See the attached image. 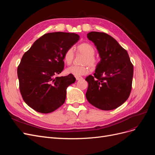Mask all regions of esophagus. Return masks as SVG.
<instances>
[{
    "label": "esophagus",
    "instance_id": "34e87169",
    "mask_svg": "<svg viewBox=\"0 0 155 155\" xmlns=\"http://www.w3.org/2000/svg\"><path fill=\"white\" fill-rule=\"evenodd\" d=\"M75 77H76V79L77 81H78V80H80V79H83V78L81 77V76H75Z\"/></svg>",
    "mask_w": 155,
    "mask_h": 155
}]
</instances>
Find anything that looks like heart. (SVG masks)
Listing matches in <instances>:
<instances>
[{"instance_id":"1","label":"heart","mask_w":155,"mask_h":155,"mask_svg":"<svg viewBox=\"0 0 155 155\" xmlns=\"http://www.w3.org/2000/svg\"><path fill=\"white\" fill-rule=\"evenodd\" d=\"M77 50L78 52H80L85 55V57L83 60V64H88L91 67H95L97 64V59L94 55L95 54V50L93 46L87 43H84L78 46ZM74 56V50L72 48H68L65 51L63 55V59L65 63L70 64L72 62ZM88 67L87 65H81V66H76L72 65L66 69V73L68 74H72L75 76H81L89 72Z\"/></svg>"}]
</instances>
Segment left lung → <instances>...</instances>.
<instances>
[{"instance_id": "8db88e82", "label": "left lung", "mask_w": 155, "mask_h": 155, "mask_svg": "<svg viewBox=\"0 0 155 155\" xmlns=\"http://www.w3.org/2000/svg\"><path fill=\"white\" fill-rule=\"evenodd\" d=\"M87 38L93 42L100 58L94 76H88L86 97L97 109L110 110L128 99L133 77V65L129 54L115 39L104 32L91 31Z\"/></svg>"}]
</instances>
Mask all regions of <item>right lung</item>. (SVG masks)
Segmentation results:
<instances>
[{"mask_svg":"<svg viewBox=\"0 0 155 155\" xmlns=\"http://www.w3.org/2000/svg\"><path fill=\"white\" fill-rule=\"evenodd\" d=\"M79 39V35L74 33H48L36 40L23 55L17 68L19 88L31 109L47 114L64 104L67 88L76 78L72 74L57 76L64 68V52Z\"/></svg>","mask_w":155,"mask_h":155,"instance_id":"right-lung-1","label":"right lung"}]
</instances>
